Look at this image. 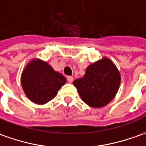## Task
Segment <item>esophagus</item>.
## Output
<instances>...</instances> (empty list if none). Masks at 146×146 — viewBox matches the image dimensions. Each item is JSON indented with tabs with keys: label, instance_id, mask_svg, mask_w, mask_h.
Segmentation results:
<instances>
[{
	"label": "esophagus",
	"instance_id": "esophagus-1",
	"mask_svg": "<svg viewBox=\"0 0 146 146\" xmlns=\"http://www.w3.org/2000/svg\"><path fill=\"white\" fill-rule=\"evenodd\" d=\"M67 79L69 83H72V82H73V80H74V78H73L72 76H67Z\"/></svg>",
	"mask_w": 146,
	"mask_h": 146
}]
</instances>
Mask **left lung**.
I'll list each match as a JSON object with an SVG mask.
<instances>
[{"label":"left lung","mask_w":146,"mask_h":146,"mask_svg":"<svg viewBox=\"0 0 146 146\" xmlns=\"http://www.w3.org/2000/svg\"><path fill=\"white\" fill-rule=\"evenodd\" d=\"M121 77L117 67L106 58L90 65L83 78L73 82L83 102L91 107H102L115 96Z\"/></svg>","instance_id":"obj_1"}]
</instances>
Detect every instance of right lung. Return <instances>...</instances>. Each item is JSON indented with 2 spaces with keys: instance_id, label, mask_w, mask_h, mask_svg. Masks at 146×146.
Listing matches in <instances>:
<instances>
[{
  "instance_id": "right-lung-1",
  "label": "right lung",
  "mask_w": 146,
  "mask_h": 146,
  "mask_svg": "<svg viewBox=\"0 0 146 146\" xmlns=\"http://www.w3.org/2000/svg\"><path fill=\"white\" fill-rule=\"evenodd\" d=\"M66 79L55 71L49 64L41 60L29 63L21 76V84L27 97L37 104H44L52 100Z\"/></svg>"
}]
</instances>
